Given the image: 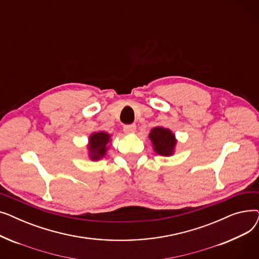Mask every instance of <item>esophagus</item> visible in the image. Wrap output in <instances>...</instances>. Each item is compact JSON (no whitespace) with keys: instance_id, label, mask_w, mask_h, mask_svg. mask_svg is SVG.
<instances>
[{"instance_id":"esophagus-1","label":"esophagus","mask_w":259,"mask_h":259,"mask_svg":"<svg viewBox=\"0 0 259 259\" xmlns=\"http://www.w3.org/2000/svg\"><path fill=\"white\" fill-rule=\"evenodd\" d=\"M124 131H125L126 133H134L135 131H137V126H135L134 124L125 125V126H124Z\"/></svg>"}]
</instances>
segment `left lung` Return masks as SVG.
Instances as JSON below:
<instances>
[{
    "label": "left lung",
    "instance_id": "1",
    "mask_svg": "<svg viewBox=\"0 0 259 259\" xmlns=\"http://www.w3.org/2000/svg\"><path fill=\"white\" fill-rule=\"evenodd\" d=\"M154 151L162 156H170L174 153L176 140L171 130L162 127H155L149 134Z\"/></svg>",
    "mask_w": 259,
    "mask_h": 259
}]
</instances>
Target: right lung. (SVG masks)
I'll use <instances>...</instances> for the list:
<instances>
[{"label": "right lung", "instance_id": "add662e5", "mask_svg": "<svg viewBox=\"0 0 259 259\" xmlns=\"http://www.w3.org/2000/svg\"><path fill=\"white\" fill-rule=\"evenodd\" d=\"M110 142V134L101 131L92 133L89 138V156L92 160H99L103 158L108 150L107 144Z\"/></svg>", "mask_w": 259, "mask_h": 259}]
</instances>
